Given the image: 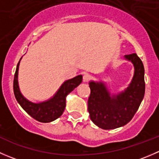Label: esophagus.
<instances>
[{
  "instance_id": "34e87169",
  "label": "esophagus",
  "mask_w": 159,
  "mask_h": 159,
  "mask_svg": "<svg viewBox=\"0 0 159 159\" xmlns=\"http://www.w3.org/2000/svg\"><path fill=\"white\" fill-rule=\"evenodd\" d=\"M91 76L89 74H84V75H83V81L84 82H88V81H89L90 80H91Z\"/></svg>"
}]
</instances>
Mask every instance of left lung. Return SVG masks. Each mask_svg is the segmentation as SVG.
I'll return each mask as SVG.
<instances>
[{"instance_id":"8db88e82","label":"left lung","mask_w":159,"mask_h":159,"mask_svg":"<svg viewBox=\"0 0 159 159\" xmlns=\"http://www.w3.org/2000/svg\"><path fill=\"white\" fill-rule=\"evenodd\" d=\"M125 57L132 62L134 73L132 81L124 91L111 95L102 82L89 83V116L92 122L102 129H115L128 124L139 109L145 95V69L142 60L135 53Z\"/></svg>"}]
</instances>
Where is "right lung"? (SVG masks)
<instances>
[{
	"mask_svg": "<svg viewBox=\"0 0 159 159\" xmlns=\"http://www.w3.org/2000/svg\"><path fill=\"white\" fill-rule=\"evenodd\" d=\"M19 61L14 78V93L20 106L33 118L40 122L48 123L54 121L63 114L66 105V97L82 81V75H78L74 78L65 81L54 97L45 102L33 103L25 98L20 93L17 81Z\"/></svg>",
	"mask_w": 159,
	"mask_h": 159,
	"instance_id": "add662e5",
	"label": "right lung"
}]
</instances>
